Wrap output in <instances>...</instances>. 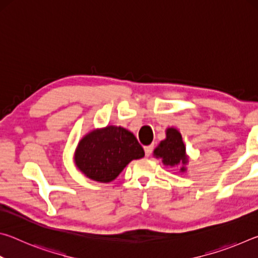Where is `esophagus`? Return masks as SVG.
I'll return each mask as SVG.
<instances>
[{
	"mask_svg": "<svg viewBox=\"0 0 258 258\" xmlns=\"http://www.w3.org/2000/svg\"><path fill=\"white\" fill-rule=\"evenodd\" d=\"M152 150H154V146H146L145 147V154L147 157H149L151 155Z\"/></svg>",
	"mask_w": 258,
	"mask_h": 258,
	"instance_id": "esophagus-1",
	"label": "esophagus"
}]
</instances>
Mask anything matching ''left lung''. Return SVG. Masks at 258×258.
Returning <instances> with one entry per match:
<instances>
[{
    "label": "left lung",
    "mask_w": 258,
    "mask_h": 258,
    "mask_svg": "<svg viewBox=\"0 0 258 258\" xmlns=\"http://www.w3.org/2000/svg\"><path fill=\"white\" fill-rule=\"evenodd\" d=\"M154 157L160 158L161 163L169 167H178V172L185 173L189 156L186 155L182 135L176 128L168 127L166 130V139L157 146L154 150Z\"/></svg>",
    "instance_id": "left-lung-1"
}]
</instances>
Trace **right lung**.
<instances>
[{
	"mask_svg": "<svg viewBox=\"0 0 258 258\" xmlns=\"http://www.w3.org/2000/svg\"><path fill=\"white\" fill-rule=\"evenodd\" d=\"M145 156V150L132 132L121 126L108 125L86 133L74 154L76 167L91 180L109 183L131 161Z\"/></svg>",
	"mask_w": 258,
	"mask_h": 258,
	"instance_id": "obj_1",
	"label": "right lung"
}]
</instances>
